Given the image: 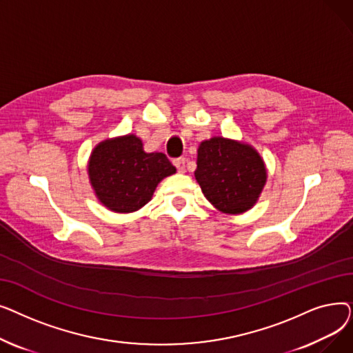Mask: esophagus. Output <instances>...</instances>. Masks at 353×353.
I'll list each match as a JSON object with an SVG mask.
<instances>
[{
	"instance_id": "obj_1",
	"label": "esophagus",
	"mask_w": 353,
	"mask_h": 353,
	"mask_svg": "<svg viewBox=\"0 0 353 353\" xmlns=\"http://www.w3.org/2000/svg\"><path fill=\"white\" fill-rule=\"evenodd\" d=\"M173 164L176 165V169L183 173L184 170H186V159L184 157H177V159H173Z\"/></svg>"
}]
</instances>
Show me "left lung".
Returning a JSON list of instances; mask_svg holds the SVG:
<instances>
[{"instance_id":"8db88e82","label":"left lung","mask_w":353,"mask_h":353,"mask_svg":"<svg viewBox=\"0 0 353 353\" xmlns=\"http://www.w3.org/2000/svg\"><path fill=\"white\" fill-rule=\"evenodd\" d=\"M194 176L205 197L229 214L249 210L266 183L265 163L254 148L223 137L201 141Z\"/></svg>"}]
</instances>
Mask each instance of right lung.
<instances>
[{
  "label": "right lung",
  "instance_id": "add662e5",
  "mask_svg": "<svg viewBox=\"0 0 353 353\" xmlns=\"http://www.w3.org/2000/svg\"><path fill=\"white\" fill-rule=\"evenodd\" d=\"M176 173L163 153H145L128 134L100 143L91 154L88 176L99 200L117 213L139 210L152 199L161 179Z\"/></svg>",
  "mask_w": 353,
  "mask_h": 353
}]
</instances>
